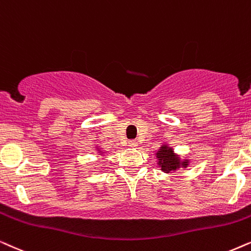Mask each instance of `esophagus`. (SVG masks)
I'll list each match as a JSON object with an SVG mask.
<instances>
[{
	"mask_svg": "<svg viewBox=\"0 0 251 251\" xmlns=\"http://www.w3.org/2000/svg\"><path fill=\"white\" fill-rule=\"evenodd\" d=\"M128 146L132 147V148H135V147H138V141H135V140H131V141H128Z\"/></svg>",
	"mask_w": 251,
	"mask_h": 251,
	"instance_id": "obj_1",
	"label": "esophagus"
}]
</instances>
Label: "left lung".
Wrapping results in <instances>:
<instances>
[{"label":"left lung","mask_w":251,"mask_h":251,"mask_svg":"<svg viewBox=\"0 0 251 251\" xmlns=\"http://www.w3.org/2000/svg\"><path fill=\"white\" fill-rule=\"evenodd\" d=\"M155 155L157 165H158L160 171L168 173V175L178 171L180 169H187L190 164L188 157L182 158L181 156L175 152V149L168 143L160 146Z\"/></svg>","instance_id":"obj_1"}]
</instances>
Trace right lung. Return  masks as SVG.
Instances as JSON below:
<instances>
[{
  "label": "right lung",
  "mask_w": 251,
  "mask_h": 251,
  "mask_svg": "<svg viewBox=\"0 0 251 251\" xmlns=\"http://www.w3.org/2000/svg\"><path fill=\"white\" fill-rule=\"evenodd\" d=\"M95 148H96V149H95L96 151H98V152H96V153H98V155H104L105 151H103L101 147H100V146H95Z\"/></svg>",
  "instance_id": "obj_1"
}]
</instances>
